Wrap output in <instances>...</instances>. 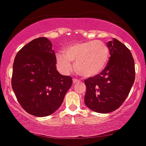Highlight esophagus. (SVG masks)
Here are the masks:
<instances>
[{"label":"esophagus","instance_id":"1","mask_svg":"<svg viewBox=\"0 0 146 146\" xmlns=\"http://www.w3.org/2000/svg\"><path fill=\"white\" fill-rule=\"evenodd\" d=\"M73 82L74 84H77L78 83V82H80V80L79 79H78V78H73Z\"/></svg>","mask_w":146,"mask_h":146}]
</instances>
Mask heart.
Masks as SVG:
<instances>
[{"instance_id": "heart-1", "label": "heart", "mask_w": 146, "mask_h": 146, "mask_svg": "<svg viewBox=\"0 0 146 146\" xmlns=\"http://www.w3.org/2000/svg\"><path fill=\"white\" fill-rule=\"evenodd\" d=\"M110 52L108 45L100 40L75 43L66 47L62 53L56 56L58 68L68 74L76 68L84 77H92L103 71L108 64Z\"/></svg>"}]
</instances>
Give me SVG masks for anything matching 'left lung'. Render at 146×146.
Masks as SVG:
<instances>
[{"label":"left lung","instance_id":"obj_1","mask_svg":"<svg viewBox=\"0 0 146 146\" xmlns=\"http://www.w3.org/2000/svg\"><path fill=\"white\" fill-rule=\"evenodd\" d=\"M108 64L99 74L84 80V103L98 113L117 110L126 100L135 79L134 60L129 48L117 39L107 43Z\"/></svg>","mask_w":146,"mask_h":146}]
</instances>
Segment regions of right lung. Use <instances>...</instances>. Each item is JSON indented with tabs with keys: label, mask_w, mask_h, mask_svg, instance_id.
I'll return each mask as SVG.
<instances>
[{
	"label": "right lung",
	"mask_w": 146,
	"mask_h": 146,
	"mask_svg": "<svg viewBox=\"0 0 146 146\" xmlns=\"http://www.w3.org/2000/svg\"><path fill=\"white\" fill-rule=\"evenodd\" d=\"M56 58L46 37L31 41L17 52L12 87L20 106L30 115L45 117L59 108L73 83L56 70Z\"/></svg>",
	"instance_id": "1"
}]
</instances>
